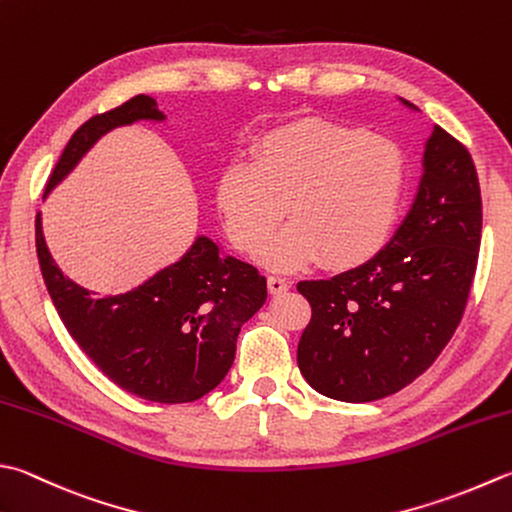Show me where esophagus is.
Here are the masks:
<instances>
[{"mask_svg": "<svg viewBox=\"0 0 512 512\" xmlns=\"http://www.w3.org/2000/svg\"><path fill=\"white\" fill-rule=\"evenodd\" d=\"M288 288H290V282H288L286 277H279V275L268 277V290H270V295H282V293H286Z\"/></svg>", "mask_w": 512, "mask_h": 512, "instance_id": "esophagus-1", "label": "esophagus"}]
</instances>
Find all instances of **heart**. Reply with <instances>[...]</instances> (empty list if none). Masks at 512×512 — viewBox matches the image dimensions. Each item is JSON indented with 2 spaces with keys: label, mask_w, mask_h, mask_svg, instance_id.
Returning a JSON list of instances; mask_svg holds the SVG:
<instances>
[{
  "label": "heart",
  "mask_w": 512,
  "mask_h": 512,
  "mask_svg": "<svg viewBox=\"0 0 512 512\" xmlns=\"http://www.w3.org/2000/svg\"><path fill=\"white\" fill-rule=\"evenodd\" d=\"M404 186V155L388 137L330 122L275 128L250 164L233 162L217 204L233 244L255 253L288 210L290 224L259 250V262L293 270L322 255L350 264L384 237Z\"/></svg>",
  "instance_id": "heart-1"
}]
</instances>
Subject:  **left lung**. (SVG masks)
<instances>
[{
  "label": "left lung",
  "mask_w": 512,
  "mask_h": 512,
  "mask_svg": "<svg viewBox=\"0 0 512 512\" xmlns=\"http://www.w3.org/2000/svg\"><path fill=\"white\" fill-rule=\"evenodd\" d=\"M479 242L482 193L473 157L435 126L415 199L393 237L342 273L297 284L313 308L297 346L306 382L330 399L359 404L422 375L462 322Z\"/></svg>",
  "instance_id": "obj_1"
}]
</instances>
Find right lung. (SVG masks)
Returning <instances> with one entry per match:
<instances>
[{
    "mask_svg": "<svg viewBox=\"0 0 512 512\" xmlns=\"http://www.w3.org/2000/svg\"><path fill=\"white\" fill-rule=\"evenodd\" d=\"M135 122H166L148 95L90 117L68 139L44 199L73 173L106 133ZM35 244L39 266L70 337L110 382L157 404H186L210 393L235 362L237 335L266 302V277L222 246L197 235L177 262L128 293L102 297L75 284L46 246L42 213Z\"/></svg>",
    "mask_w": 512,
    "mask_h": 512,
    "instance_id": "1",
    "label": "right lung"
}]
</instances>
